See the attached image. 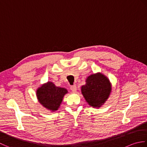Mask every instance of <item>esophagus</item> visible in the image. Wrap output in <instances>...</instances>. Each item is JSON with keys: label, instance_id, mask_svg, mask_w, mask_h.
<instances>
[{"label": "esophagus", "instance_id": "esophagus-1", "mask_svg": "<svg viewBox=\"0 0 147 147\" xmlns=\"http://www.w3.org/2000/svg\"><path fill=\"white\" fill-rule=\"evenodd\" d=\"M70 89L73 92H76V90H77V88H76V85H72L70 86Z\"/></svg>", "mask_w": 147, "mask_h": 147}]
</instances>
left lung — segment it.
<instances>
[{"mask_svg": "<svg viewBox=\"0 0 147 147\" xmlns=\"http://www.w3.org/2000/svg\"><path fill=\"white\" fill-rule=\"evenodd\" d=\"M109 80L102 74H92L82 87V92L90 106L98 107L106 101L111 93Z\"/></svg>", "mask_w": 147, "mask_h": 147, "instance_id": "1", "label": "left lung"}]
</instances>
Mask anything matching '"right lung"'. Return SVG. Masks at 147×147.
Returning <instances> with one entry per match:
<instances>
[{"label": "right lung", "instance_id": "1", "mask_svg": "<svg viewBox=\"0 0 147 147\" xmlns=\"http://www.w3.org/2000/svg\"><path fill=\"white\" fill-rule=\"evenodd\" d=\"M67 93L66 89L55 86L54 83L48 82L37 90L36 95L43 106L49 110H57L61 104L62 98Z\"/></svg>", "mask_w": 147, "mask_h": 147}]
</instances>
